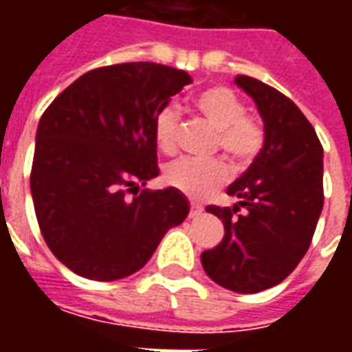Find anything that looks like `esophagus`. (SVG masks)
Instances as JSON below:
<instances>
[{
    "label": "esophagus",
    "instance_id": "esophagus-1",
    "mask_svg": "<svg viewBox=\"0 0 352 352\" xmlns=\"http://www.w3.org/2000/svg\"><path fill=\"white\" fill-rule=\"evenodd\" d=\"M204 213V207L198 206V204H190V217L194 219V217H199V214Z\"/></svg>",
    "mask_w": 352,
    "mask_h": 352
}]
</instances>
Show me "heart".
Listing matches in <instances>:
<instances>
[{"label":"heart","mask_w":352,"mask_h":352,"mask_svg":"<svg viewBox=\"0 0 352 352\" xmlns=\"http://www.w3.org/2000/svg\"><path fill=\"white\" fill-rule=\"evenodd\" d=\"M199 115L217 130V146H221L237 166L251 164L264 148L265 131L258 118L245 115V103L232 88L209 87L194 100ZM179 111L166 105L154 116V141L162 153L171 154L177 146ZM230 169L221 160H179L166 169V181L190 198H206L228 181Z\"/></svg>","instance_id":"1"}]
</instances>
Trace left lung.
<instances>
[{"mask_svg": "<svg viewBox=\"0 0 352 352\" xmlns=\"http://www.w3.org/2000/svg\"><path fill=\"white\" fill-rule=\"evenodd\" d=\"M236 85L256 103L265 143L226 190L236 206L207 207L222 219L224 237L201 252V265L217 285L254 294L287 279L309 249L324 204L322 145L285 94L247 75Z\"/></svg>", "mask_w": 352, "mask_h": 352, "instance_id": "8db88e82", "label": "left lung"}]
</instances>
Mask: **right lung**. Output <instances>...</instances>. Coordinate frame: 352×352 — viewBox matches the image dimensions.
I'll list each match as a JSON object with an SVG mask.
<instances>
[{
    "label": "right lung",
    "mask_w": 352,
    "mask_h": 352,
    "mask_svg": "<svg viewBox=\"0 0 352 352\" xmlns=\"http://www.w3.org/2000/svg\"><path fill=\"white\" fill-rule=\"evenodd\" d=\"M190 75L131 62L92 69L43 113L35 135L32 198L52 254L92 280L141 270L166 232L190 211L173 186L126 194L158 177L154 116Z\"/></svg>",
    "instance_id": "right-lung-1"
}]
</instances>
